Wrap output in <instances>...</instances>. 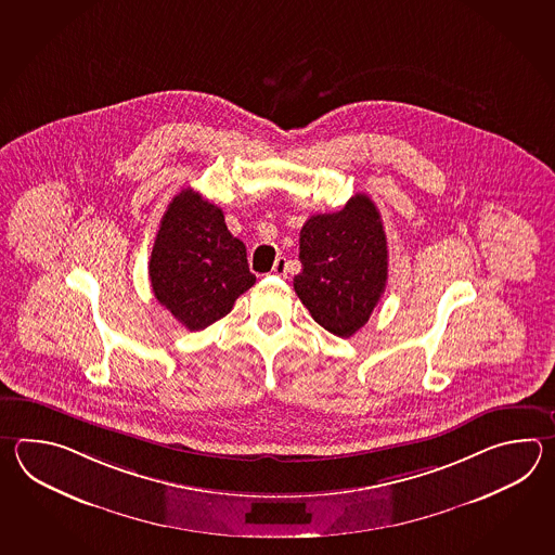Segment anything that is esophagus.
<instances>
[{"mask_svg": "<svg viewBox=\"0 0 555 555\" xmlns=\"http://www.w3.org/2000/svg\"><path fill=\"white\" fill-rule=\"evenodd\" d=\"M287 266H289V261L280 256V258L275 260V263H273L272 272L275 273V275H280V278H285V275H287Z\"/></svg>", "mask_w": 555, "mask_h": 555, "instance_id": "34e87169", "label": "esophagus"}]
</instances>
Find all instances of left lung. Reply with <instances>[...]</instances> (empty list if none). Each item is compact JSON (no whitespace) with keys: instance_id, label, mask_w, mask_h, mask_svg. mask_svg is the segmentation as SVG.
Instances as JSON below:
<instances>
[{"instance_id":"obj_1","label":"left lung","mask_w":555,"mask_h":555,"mask_svg":"<svg viewBox=\"0 0 555 555\" xmlns=\"http://www.w3.org/2000/svg\"><path fill=\"white\" fill-rule=\"evenodd\" d=\"M294 289L311 318L337 337L365 325L387 287L389 251L375 202L357 194L339 212L315 214L299 234Z\"/></svg>"}]
</instances>
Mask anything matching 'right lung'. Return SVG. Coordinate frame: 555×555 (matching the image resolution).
Here are the masks:
<instances>
[{"mask_svg":"<svg viewBox=\"0 0 555 555\" xmlns=\"http://www.w3.org/2000/svg\"><path fill=\"white\" fill-rule=\"evenodd\" d=\"M154 297L190 331L224 318L256 283L224 212L192 189L168 204L149 261Z\"/></svg>","mask_w":555,"mask_h":555,"instance_id":"obj_1","label":"right lung"}]
</instances>
